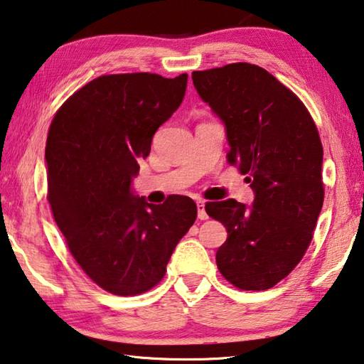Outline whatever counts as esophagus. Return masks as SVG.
Here are the masks:
<instances>
[{"instance_id": "obj_1", "label": "esophagus", "mask_w": 364, "mask_h": 364, "mask_svg": "<svg viewBox=\"0 0 364 364\" xmlns=\"http://www.w3.org/2000/svg\"><path fill=\"white\" fill-rule=\"evenodd\" d=\"M197 216H199V220H208V215H207V210H205L203 200L197 202Z\"/></svg>"}]
</instances>
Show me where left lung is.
I'll use <instances>...</instances> for the list:
<instances>
[{
  "label": "left lung",
  "instance_id": "obj_1",
  "mask_svg": "<svg viewBox=\"0 0 364 364\" xmlns=\"http://www.w3.org/2000/svg\"><path fill=\"white\" fill-rule=\"evenodd\" d=\"M197 94L221 119L228 161L253 189L251 205L208 202L228 239L216 251L224 279L247 291L277 285L299 264L323 207V146L312 116L261 67L230 63L194 71Z\"/></svg>",
  "mask_w": 364,
  "mask_h": 364
}]
</instances>
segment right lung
Listing matches in <instances>:
<instances>
[{"label": "right lung", "instance_id": "obj_1", "mask_svg": "<svg viewBox=\"0 0 364 364\" xmlns=\"http://www.w3.org/2000/svg\"><path fill=\"white\" fill-rule=\"evenodd\" d=\"M188 75H107L57 111L46 162L48 199L73 257L98 287L135 296L159 283L197 218L194 200L153 205L132 191L156 130L180 108Z\"/></svg>", "mask_w": 364, "mask_h": 364}]
</instances>
